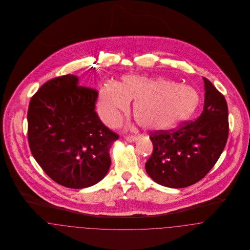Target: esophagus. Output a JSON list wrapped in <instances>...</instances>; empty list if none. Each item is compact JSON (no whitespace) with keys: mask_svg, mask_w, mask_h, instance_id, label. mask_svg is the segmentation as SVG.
<instances>
[{"mask_svg":"<svg viewBox=\"0 0 250 250\" xmlns=\"http://www.w3.org/2000/svg\"><path fill=\"white\" fill-rule=\"evenodd\" d=\"M138 139H139V136H136V135H127V136H125V140L127 142H129V143L136 142Z\"/></svg>","mask_w":250,"mask_h":250,"instance_id":"esophagus-1","label":"esophagus"}]
</instances>
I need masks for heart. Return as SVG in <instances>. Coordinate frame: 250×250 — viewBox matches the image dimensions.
<instances>
[{
  "instance_id": "obj_1",
  "label": "heart",
  "mask_w": 250,
  "mask_h": 250,
  "mask_svg": "<svg viewBox=\"0 0 250 250\" xmlns=\"http://www.w3.org/2000/svg\"><path fill=\"white\" fill-rule=\"evenodd\" d=\"M135 101L133 114L144 127L155 130L172 128L188 119L199 106L195 89L166 78L129 75L116 84H105L100 91V112L109 124Z\"/></svg>"
}]
</instances>
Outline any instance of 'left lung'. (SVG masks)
Returning <instances> with one entry per match:
<instances>
[{
    "mask_svg": "<svg viewBox=\"0 0 250 250\" xmlns=\"http://www.w3.org/2000/svg\"><path fill=\"white\" fill-rule=\"evenodd\" d=\"M203 81L205 98L200 117L185 121L176 128L151 132L154 148L145 168L161 186L183 188L196 184L211 170L226 146V99L209 80Z\"/></svg>",
    "mask_w": 250,
    "mask_h": 250,
    "instance_id": "left-lung-1",
    "label": "left lung"
}]
</instances>
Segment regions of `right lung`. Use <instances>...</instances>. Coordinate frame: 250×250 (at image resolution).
<instances>
[{
    "label": "right lung",
    "mask_w": 250,
    "mask_h": 250,
    "mask_svg": "<svg viewBox=\"0 0 250 250\" xmlns=\"http://www.w3.org/2000/svg\"><path fill=\"white\" fill-rule=\"evenodd\" d=\"M98 92L64 75L49 80L32 96L28 142L36 162L54 182L85 188L105 177L109 148L119 136L95 111Z\"/></svg>",
    "instance_id": "1"
}]
</instances>
